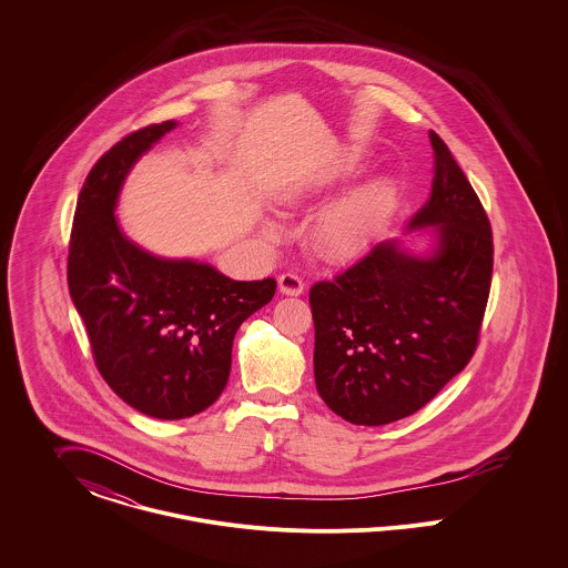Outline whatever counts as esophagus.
Returning <instances> with one entry per match:
<instances>
[{
	"instance_id": "obj_1",
	"label": "esophagus",
	"mask_w": 568,
	"mask_h": 568,
	"mask_svg": "<svg viewBox=\"0 0 568 568\" xmlns=\"http://www.w3.org/2000/svg\"><path fill=\"white\" fill-rule=\"evenodd\" d=\"M278 292L283 296H300L304 294V283L294 272H285L278 276Z\"/></svg>"
}]
</instances>
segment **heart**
<instances>
[{"label": "heart", "mask_w": 568, "mask_h": 568, "mask_svg": "<svg viewBox=\"0 0 568 568\" xmlns=\"http://www.w3.org/2000/svg\"><path fill=\"white\" fill-rule=\"evenodd\" d=\"M366 163L368 151L352 146L324 168L287 179L274 193V202L283 213L304 209L347 183L366 168ZM392 206L394 185L385 176H375L325 206L308 230V243L327 257H352L377 236L392 213ZM260 232L271 243L281 241L283 236V227L274 216L262 219Z\"/></svg>", "instance_id": "b5f03b06"}]
</instances>
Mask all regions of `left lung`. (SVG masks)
Wrapping results in <instances>:
<instances>
[{
	"instance_id": "left-lung-1",
	"label": "left lung",
	"mask_w": 568,
	"mask_h": 568,
	"mask_svg": "<svg viewBox=\"0 0 568 568\" xmlns=\"http://www.w3.org/2000/svg\"><path fill=\"white\" fill-rule=\"evenodd\" d=\"M434 181L405 234L334 281L315 283V383L338 417L383 426L413 415L473 357L491 281L486 211L447 144L430 132Z\"/></svg>"
}]
</instances>
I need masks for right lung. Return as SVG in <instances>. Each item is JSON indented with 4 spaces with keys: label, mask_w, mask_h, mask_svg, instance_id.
Instances as JSON below:
<instances>
[{
    "label": "right lung",
    "mask_w": 568,
    "mask_h": 568,
    "mask_svg": "<svg viewBox=\"0 0 568 568\" xmlns=\"http://www.w3.org/2000/svg\"><path fill=\"white\" fill-rule=\"evenodd\" d=\"M179 123L116 142L82 185L68 255L70 296L112 392L155 419H185L215 403L246 317L276 281H234L197 260H168L130 241L114 215L135 162Z\"/></svg>",
    "instance_id": "obj_1"
}]
</instances>
